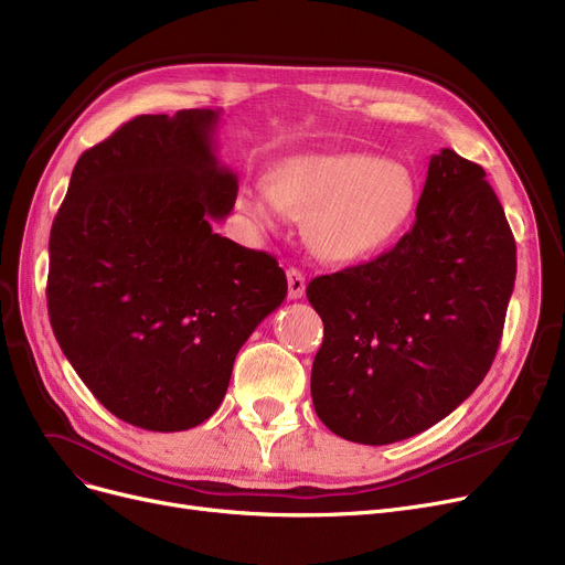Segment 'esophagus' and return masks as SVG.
Here are the masks:
<instances>
[{
	"instance_id": "34e87169",
	"label": "esophagus",
	"mask_w": 565,
	"mask_h": 565,
	"mask_svg": "<svg viewBox=\"0 0 565 565\" xmlns=\"http://www.w3.org/2000/svg\"><path fill=\"white\" fill-rule=\"evenodd\" d=\"M286 277H288V298L290 300H300L305 296V288H307L305 275L300 273L298 267H288L286 269Z\"/></svg>"
}]
</instances>
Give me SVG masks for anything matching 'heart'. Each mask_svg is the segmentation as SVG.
Wrapping results in <instances>:
<instances>
[{"label":"heart","instance_id":"1","mask_svg":"<svg viewBox=\"0 0 565 565\" xmlns=\"http://www.w3.org/2000/svg\"><path fill=\"white\" fill-rule=\"evenodd\" d=\"M418 207L413 170L364 152L300 154L273 170V184L252 180L237 210L260 231L279 228L288 214L307 218L313 252L330 263H358L385 252L408 228Z\"/></svg>","mask_w":565,"mask_h":565}]
</instances>
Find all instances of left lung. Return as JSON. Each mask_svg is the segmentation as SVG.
I'll return each instance as SVG.
<instances>
[{"label": "left lung", "instance_id": "obj_1", "mask_svg": "<svg viewBox=\"0 0 565 565\" xmlns=\"http://www.w3.org/2000/svg\"><path fill=\"white\" fill-rule=\"evenodd\" d=\"M518 247L484 170L444 147L395 249L307 286L323 318L311 366L318 418L387 446L444 420L494 362Z\"/></svg>", "mask_w": 565, "mask_h": 565}]
</instances>
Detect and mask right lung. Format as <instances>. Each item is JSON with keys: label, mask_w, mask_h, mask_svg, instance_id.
Instances as JSON below:
<instances>
[{"label": "right lung", "mask_w": 565, "mask_h": 565, "mask_svg": "<svg viewBox=\"0 0 565 565\" xmlns=\"http://www.w3.org/2000/svg\"><path fill=\"white\" fill-rule=\"evenodd\" d=\"M222 113L140 115L87 150L51 231L47 313L119 420L184 431L224 402L242 343L286 298L273 256L212 231L237 199Z\"/></svg>", "instance_id": "add662e5"}]
</instances>
